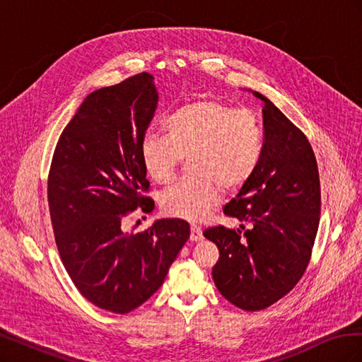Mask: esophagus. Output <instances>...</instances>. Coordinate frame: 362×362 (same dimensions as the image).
<instances>
[{"label":"esophagus","mask_w":362,"mask_h":362,"mask_svg":"<svg viewBox=\"0 0 362 362\" xmlns=\"http://www.w3.org/2000/svg\"><path fill=\"white\" fill-rule=\"evenodd\" d=\"M190 240H192V242H199V240H202V229H201V226L192 225V228H190Z\"/></svg>","instance_id":"34e87169"}]
</instances>
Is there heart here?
Segmentation results:
<instances>
[{"label": "heart", "instance_id": "heart-1", "mask_svg": "<svg viewBox=\"0 0 362 362\" xmlns=\"http://www.w3.org/2000/svg\"><path fill=\"white\" fill-rule=\"evenodd\" d=\"M164 134L149 133L140 144V160L148 177L168 182L182 158L193 177L178 180L160 196L170 217L198 222L221 204L223 189L242 190L255 177L264 152L258 116L217 100L182 104L164 119Z\"/></svg>", "mask_w": 362, "mask_h": 362}]
</instances>
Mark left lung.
<instances>
[{"label": "left lung", "instance_id": "left-lung-1", "mask_svg": "<svg viewBox=\"0 0 362 362\" xmlns=\"http://www.w3.org/2000/svg\"><path fill=\"white\" fill-rule=\"evenodd\" d=\"M254 93L264 103V152L255 177L223 208L225 216L250 228L243 234L222 225L204 231L218 249L213 267L217 290L245 311L266 310L300 281L322 205L319 169L308 139L266 96Z\"/></svg>", "mask_w": 362, "mask_h": 362}]
</instances>
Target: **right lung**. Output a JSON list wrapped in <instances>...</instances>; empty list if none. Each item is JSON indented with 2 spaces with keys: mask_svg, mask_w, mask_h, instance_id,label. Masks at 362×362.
Listing matches in <instances>:
<instances>
[{
  "mask_svg": "<svg viewBox=\"0 0 362 362\" xmlns=\"http://www.w3.org/2000/svg\"><path fill=\"white\" fill-rule=\"evenodd\" d=\"M152 80L141 72L87 96L63 129L48 175L63 266L87 300L116 314L139 308L163 286L190 237L181 218H161L137 234L120 229L134 211L154 210L140 160L158 103Z\"/></svg>",
  "mask_w": 362,
  "mask_h": 362,
  "instance_id": "obj_1",
  "label": "right lung"
}]
</instances>
